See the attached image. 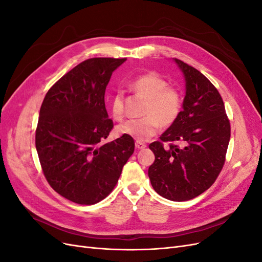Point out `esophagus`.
Wrapping results in <instances>:
<instances>
[{
  "mask_svg": "<svg viewBox=\"0 0 262 262\" xmlns=\"http://www.w3.org/2000/svg\"><path fill=\"white\" fill-rule=\"evenodd\" d=\"M136 147L138 149H144L146 147V144L143 143V142H140V141H137L136 142Z\"/></svg>",
  "mask_w": 262,
  "mask_h": 262,
  "instance_id": "esophagus-1",
  "label": "esophagus"
}]
</instances>
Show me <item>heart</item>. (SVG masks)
Listing matches in <instances>:
<instances>
[{
  "instance_id": "heart-1",
  "label": "heart",
  "mask_w": 262,
  "mask_h": 262,
  "mask_svg": "<svg viewBox=\"0 0 262 262\" xmlns=\"http://www.w3.org/2000/svg\"><path fill=\"white\" fill-rule=\"evenodd\" d=\"M129 87L142 97L147 99L144 108V116L140 119H130L118 126V133L133 138L138 141H145L152 138L163 125H170L176 121L181 107L182 96L180 92L156 73L141 74L129 83ZM123 94L116 92L110 102L113 117L121 120L124 116Z\"/></svg>"
}]
</instances>
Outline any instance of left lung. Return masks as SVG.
<instances>
[{
    "label": "left lung",
    "instance_id": "obj_1",
    "mask_svg": "<svg viewBox=\"0 0 262 262\" xmlns=\"http://www.w3.org/2000/svg\"><path fill=\"white\" fill-rule=\"evenodd\" d=\"M184 74L186 95L182 110L161 137L163 142L180 141L184 146L153 142L155 155L148 177L155 191L171 201H188L208 190L225 162L231 125L223 99L200 71L172 59Z\"/></svg>",
    "mask_w": 262,
    "mask_h": 262
}]
</instances>
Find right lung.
I'll use <instances>...</instances> for the list:
<instances>
[{"instance_id": "add662e5", "label": "right lung", "mask_w": 262, "mask_h": 262, "mask_svg": "<svg viewBox=\"0 0 262 262\" xmlns=\"http://www.w3.org/2000/svg\"><path fill=\"white\" fill-rule=\"evenodd\" d=\"M126 59L93 58L73 68L46 94L36 130L45 177L66 199L91 205L113 191L134 152L132 138L104 143L114 123L105 92Z\"/></svg>"}]
</instances>
